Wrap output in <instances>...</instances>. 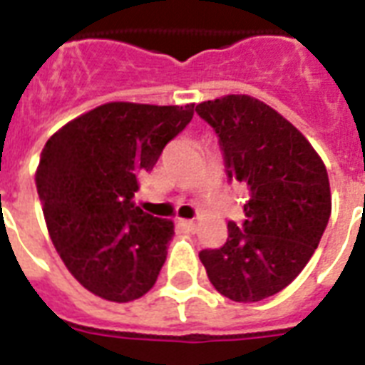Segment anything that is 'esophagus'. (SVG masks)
Instances as JSON below:
<instances>
[{"mask_svg":"<svg viewBox=\"0 0 365 365\" xmlns=\"http://www.w3.org/2000/svg\"><path fill=\"white\" fill-rule=\"evenodd\" d=\"M177 226L190 233H194L197 230V224L194 222V220H185V218H179V220H177Z\"/></svg>","mask_w":365,"mask_h":365,"instance_id":"1","label":"esophagus"}]
</instances>
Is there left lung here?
Masks as SVG:
<instances>
[{"instance_id": "1", "label": "left lung", "mask_w": 365, "mask_h": 365, "mask_svg": "<svg viewBox=\"0 0 365 365\" xmlns=\"http://www.w3.org/2000/svg\"><path fill=\"white\" fill-rule=\"evenodd\" d=\"M224 153L230 180L247 186L245 222H228L220 249L200 252L218 292L239 303L269 298L311 260L331 212L328 171L298 128L264 101L230 94L196 107Z\"/></svg>"}]
</instances>
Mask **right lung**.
<instances>
[{
  "instance_id": "obj_1",
  "label": "right lung",
  "mask_w": 365,
  "mask_h": 365,
  "mask_svg": "<svg viewBox=\"0 0 365 365\" xmlns=\"http://www.w3.org/2000/svg\"><path fill=\"white\" fill-rule=\"evenodd\" d=\"M194 103L110 101L67 122L46 141L35 171L54 249L96 296L133 302L154 287L175 226L133 205L137 177L186 128Z\"/></svg>"
}]
</instances>
